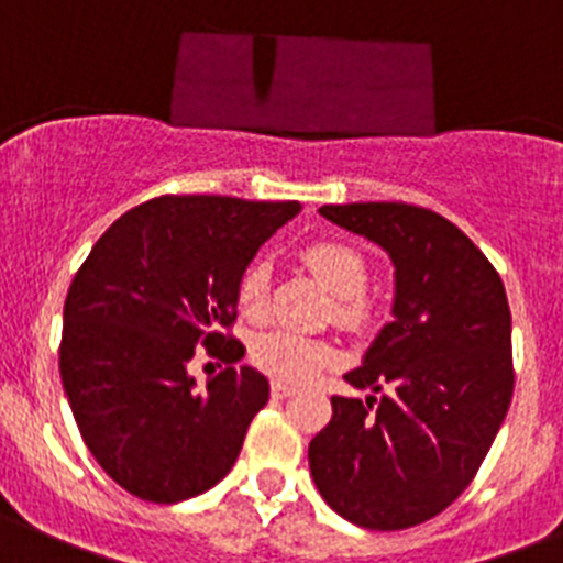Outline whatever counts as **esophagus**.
<instances>
[{"instance_id": "esophagus-1", "label": "esophagus", "mask_w": 563, "mask_h": 563, "mask_svg": "<svg viewBox=\"0 0 563 563\" xmlns=\"http://www.w3.org/2000/svg\"><path fill=\"white\" fill-rule=\"evenodd\" d=\"M294 391H297V388H294L291 383H283V380L272 383V397H275V400H286V397H291Z\"/></svg>"}]
</instances>
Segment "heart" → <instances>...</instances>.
<instances>
[{
    "label": "heart",
    "mask_w": 563,
    "mask_h": 563,
    "mask_svg": "<svg viewBox=\"0 0 563 563\" xmlns=\"http://www.w3.org/2000/svg\"><path fill=\"white\" fill-rule=\"evenodd\" d=\"M308 269L335 294V319L346 328H361L369 319V302L364 297L369 266L353 244L335 239H319L302 246ZM235 302L241 313L264 317L269 302V264L255 257L244 266L235 283ZM250 358L266 375L286 383H306L328 369L335 361V350L324 339L294 333V330H266L250 344Z\"/></svg>",
    "instance_id": "obj_1"
}]
</instances>
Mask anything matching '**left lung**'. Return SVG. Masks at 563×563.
Returning a JSON list of instances; mask_svg holds the SVG:
<instances>
[{
  "mask_svg": "<svg viewBox=\"0 0 563 563\" xmlns=\"http://www.w3.org/2000/svg\"><path fill=\"white\" fill-rule=\"evenodd\" d=\"M375 241L394 264V322L377 333L355 388L308 448L313 483L335 514L402 530L441 514L481 470L514 394L511 311L488 257L444 217L406 202L319 208Z\"/></svg>",
  "mask_w": 563,
  "mask_h": 563,
  "instance_id": "1",
  "label": "left lung"
}]
</instances>
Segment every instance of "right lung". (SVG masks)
<instances>
[{
  "label": "right lung",
  "instance_id": "add662e5",
  "mask_svg": "<svg viewBox=\"0 0 563 563\" xmlns=\"http://www.w3.org/2000/svg\"><path fill=\"white\" fill-rule=\"evenodd\" d=\"M299 202L183 194L115 219L93 244L63 308L60 377L82 441L104 472L146 503L217 486L244 444L269 380L235 369L244 344L235 283ZM197 345L229 364L199 393Z\"/></svg>",
  "mask_w": 563,
  "mask_h": 563
}]
</instances>
